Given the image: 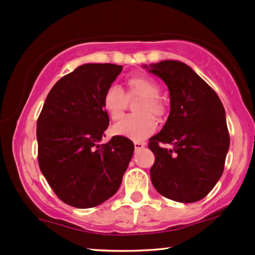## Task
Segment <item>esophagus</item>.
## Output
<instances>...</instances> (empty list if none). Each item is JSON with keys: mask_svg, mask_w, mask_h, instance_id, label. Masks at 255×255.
Segmentation results:
<instances>
[{"mask_svg": "<svg viewBox=\"0 0 255 255\" xmlns=\"http://www.w3.org/2000/svg\"><path fill=\"white\" fill-rule=\"evenodd\" d=\"M145 146H146V144H145V142H139V141L134 142V147H135V151L141 150L142 147H145Z\"/></svg>", "mask_w": 255, "mask_h": 255, "instance_id": "obj_1", "label": "esophagus"}]
</instances>
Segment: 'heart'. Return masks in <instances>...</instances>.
I'll return each instance as SVG.
<instances>
[{"instance_id": "b5f03b06", "label": "heart", "mask_w": 255, "mask_h": 255, "mask_svg": "<svg viewBox=\"0 0 255 255\" xmlns=\"http://www.w3.org/2000/svg\"><path fill=\"white\" fill-rule=\"evenodd\" d=\"M127 91L121 87L109 86L103 96V109L111 120H119L125 113L127 98L140 97L135 108L139 115L127 116L114 126L113 132L133 141H142L155 133L157 128L155 116L162 117L166 111L163 102L159 98V86L152 78L144 75H135L127 80Z\"/></svg>"}]
</instances>
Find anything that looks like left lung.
Listing matches in <instances>:
<instances>
[{
  "instance_id": "left-lung-1",
  "label": "left lung",
  "mask_w": 255,
  "mask_h": 255,
  "mask_svg": "<svg viewBox=\"0 0 255 255\" xmlns=\"http://www.w3.org/2000/svg\"><path fill=\"white\" fill-rule=\"evenodd\" d=\"M168 87L170 113L161 132L150 138L155 153L153 186L181 203L202 200L223 174L230 135L219 97L186 64L162 60L144 65ZM161 143L172 145L170 149Z\"/></svg>"
}]
</instances>
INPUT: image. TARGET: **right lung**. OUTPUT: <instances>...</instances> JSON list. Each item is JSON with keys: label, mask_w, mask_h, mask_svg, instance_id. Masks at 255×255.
Wrapping results in <instances>:
<instances>
[{"label": "right lung", "mask_w": 255, "mask_h": 255, "mask_svg": "<svg viewBox=\"0 0 255 255\" xmlns=\"http://www.w3.org/2000/svg\"><path fill=\"white\" fill-rule=\"evenodd\" d=\"M121 71L115 64L78 66L53 86L42 108L38 164L69 206L92 208L113 197L133 156V141L123 136L100 144L110 121L103 96Z\"/></svg>", "instance_id": "1"}]
</instances>
